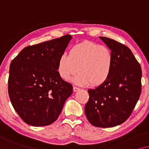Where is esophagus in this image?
<instances>
[{
    "label": "esophagus",
    "mask_w": 149,
    "mask_h": 149,
    "mask_svg": "<svg viewBox=\"0 0 149 149\" xmlns=\"http://www.w3.org/2000/svg\"><path fill=\"white\" fill-rule=\"evenodd\" d=\"M80 89V88H78V87H76V86H73V90L74 92H76V91H79Z\"/></svg>",
    "instance_id": "34e87169"
}]
</instances>
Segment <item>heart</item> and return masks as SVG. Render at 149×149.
<instances>
[{"instance_id":"obj_1","label":"heart","mask_w":149,"mask_h":149,"mask_svg":"<svg viewBox=\"0 0 149 149\" xmlns=\"http://www.w3.org/2000/svg\"><path fill=\"white\" fill-rule=\"evenodd\" d=\"M112 54L110 49L104 45L85 41L73 46L69 54H63L59 58L57 71L65 81L74 78L80 86H98L110 76L112 67Z\"/></svg>"}]
</instances>
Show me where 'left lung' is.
<instances>
[{"label":"left lung","instance_id":"1","mask_svg":"<svg viewBox=\"0 0 149 149\" xmlns=\"http://www.w3.org/2000/svg\"><path fill=\"white\" fill-rule=\"evenodd\" d=\"M100 38L112 54L108 78L94 89H89L85 114L93 125L112 127L130 117L141 93L142 69L132 51L122 43L105 37Z\"/></svg>","mask_w":149,"mask_h":149}]
</instances>
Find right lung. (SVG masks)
I'll return each instance as SVG.
<instances>
[{"mask_svg": "<svg viewBox=\"0 0 149 149\" xmlns=\"http://www.w3.org/2000/svg\"><path fill=\"white\" fill-rule=\"evenodd\" d=\"M70 35L26 47L11 61L8 93L19 117L32 126H46L57 120L72 85L59 76L61 56Z\"/></svg>", "mask_w": 149, "mask_h": 149, "instance_id": "right-lung-1", "label": "right lung"}]
</instances>
